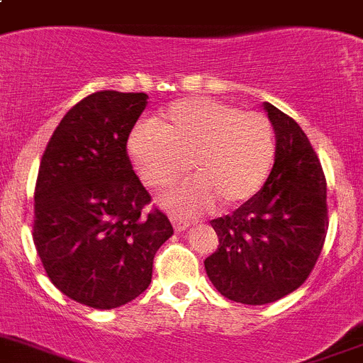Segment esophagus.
I'll return each instance as SVG.
<instances>
[{
	"label": "esophagus",
	"instance_id": "1",
	"mask_svg": "<svg viewBox=\"0 0 363 363\" xmlns=\"http://www.w3.org/2000/svg\"><path fill=\"white\" fill-rule=\"evenodd\" d=\"M171 223H172V227H174L176 232H184L191 227V223L185 221V219H182V218H178V216H171Z\"/></svg>",
	"mask_w": 363,
	"mask_h": 363
}]
</instances>
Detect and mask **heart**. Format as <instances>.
<instances>
[{
	"label": "heart",
	"instance_id": "b5f03b06",
	"mask_svg": "<svg viewBox=\"0 0 363 363\" xmlns=\"http://www.w3.org/2000/svg\"><path fill=\"white\" fill-rule=\"evenodd\" d=\"M128 155L142 184L165 189L191 167L194 178L162 196L179 214H198L218 201L228 208L254 198L270 174L275 133L262 113L211 99H184L162 121L136 125Z\"/></svg>",
	"mask_w": 363,
	"mask_h": 363
}]
</instances>
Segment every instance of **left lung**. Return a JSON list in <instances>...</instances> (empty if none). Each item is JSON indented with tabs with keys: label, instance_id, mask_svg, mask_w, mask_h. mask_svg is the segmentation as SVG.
<instances>
[{
	"label": "left lung",
	"instance_id": "obj_1",
	"mask_svg": "<svg viewBox=\"0 0 363 363\" xmlns=\"http://www.w3.org/2000/svg\"><path fill=\"white\" fill-rule=\"evenodd\" d=\"M275 131V162L261 191L238 211L212 219L219 247L205 259L216 290L261 306L304 284L328 234L325 178L301 125L262 104Z\"/></svg>",
	"mask_w": 363,
	"mask_h": 363
}]
</instances>
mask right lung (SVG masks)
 I'll return each mask as SVG.
<instances>
[{
    "mask_svg": "<svg viewBox=\"0 0 363 363\" xmlns=\"http://www.w3.org/2000/svg\"><path fill=\"white\" fill-rule=\"evenodd\" d=\"M145 93L104 89L73 106L53 131L34 194V245L53 286L95 310L147 290L152 259L172 235L133 171L128 138Z\"/></svg>",
    "mask_w": 363,
    "mask_h": 363,
    "instance_id": "add662e5",
    "label": "right lung"
}]
</instances>
